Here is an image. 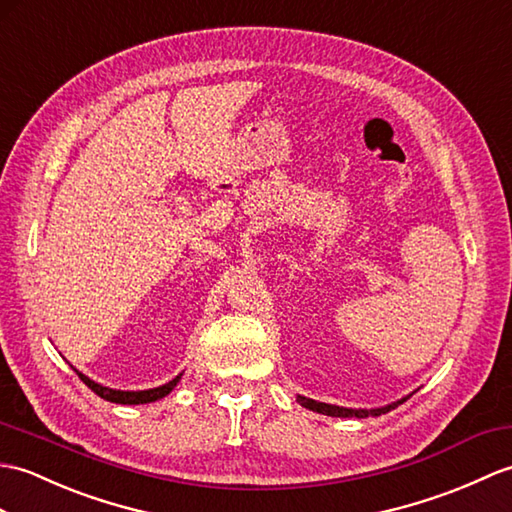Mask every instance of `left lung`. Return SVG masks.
<instances>
[{"mask_svg":"<svg viewBox=\"0 0 512 512\" xmlns=\"http://www.w3.org/2000/svg\"><path fill=\"white\" fill-rule=\"evenodd\" d=\"M410 397V395H408ZM408 397H403L395 403H390V406H384V408H373V410H355V408H340V406H331V403H323V401H314V399H307V397H296V401L301 403L303 408L307 410H314L318 414H327V417H342V419H366V417H379V414H386L390 410H395L397 406H401L403 401H408Z\"/></svg>","mask_w":512,"mask_h":512,"instance_id":"8db88e82","label":"left lung"}]
</instances>
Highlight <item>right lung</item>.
Masks as SVG:
<instances>
[{"label":"right lung","instance_id":"1","mask_svg":"<svg viewBox=\"0 0 512 512\" xmlns=\"http://www.w3.org/2000/svg\"><path fill=\"white\" fill-rule=\"evenodd\" d=\"M76 371V368H74ZM78 373V371H76ZM78 377L85 382L95 395L111 401V403H124V406H137V403H150V401H157V399H163L165 395H170V392L174 390V386L181 382V375H176L172 382L163 384L159 388H150V390H113V388H106L98 382H93V379H89L87 375L78 373Z\"/></svg>","mask_w":512,"mask_h":512}]
</instances>
